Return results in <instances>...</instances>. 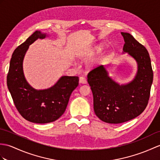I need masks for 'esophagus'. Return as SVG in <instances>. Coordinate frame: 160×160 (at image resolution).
<instances>
[{
    "mask_svg": "<svg viewBox=\"0 0 160 160\" xmlns=\"http://www.w3.org/2000/svg\"><path fill=\"white\" fill-rule=\"evenodd\" d=\"M79 82L81 84H87V80L84 77H80L79 78Z\"/></svg>",
    "mask_w": 160,
    "mask_h": 160,
    "instance_id": "esophagus-1",
    "label": "esophagus"
}]
</instances>
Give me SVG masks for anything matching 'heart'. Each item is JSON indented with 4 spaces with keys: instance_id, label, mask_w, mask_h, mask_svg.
I'll list each match as a JSON object with an SVG mask.
<instances>
[{
    "instance_id": "obj_1",
    "label": "heart",
    "mask_w": 160,
    "mask_h": 160,
    "mask_svg": "<svg viewBox=\"0 0 160 160\" xmlns=\"http://www.w3.org/2000/svg\"><path fill=\"white\" fill-rule=\"evenodd\" d=\"M101 49H102V48H101V47H100V46H99V47H98V48H97V50H98V51H99V50H101Z\"/></svg>"
}]
</instances>
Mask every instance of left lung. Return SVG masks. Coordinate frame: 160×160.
Returning <instances> with one entry per match:
<instances>
[{"instance_id":"8db88e82","label":"left lung","mask_w":160,"mask_h":160,"mask_svg":"<svg viewBox=\"0 0 160 160\" xmlns=\"http://www.w3.org/2000/svg\"><path fill=\"white\" fill-rule=\"evenodd\" d=\"M124 52L136 59L138 73L132 82L119 85L108 76L104 66L99 65L88 73L87 81L93 95L95 114L108 123H121L138 117L145 110L150 98L153 78L151 58L146 48L128 32H121Z\"/></svg>"}]
</instances>
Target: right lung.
Wrapping results in <instances>:
<instances>
[{
    "label": "right lung",
    "mask_w": 160,
    "mask_h": 160,
    "mask_svg": "<svg viewBox=\"0 0 160 160\" xmlns=\"http://www.w3.org/2000/svg\"><path fill=\"white\" fill-rule=\"evenodd\" d=\"M46 36L37 31L14 50L7 77V87L18 112L35 123H48L61 117L79 82L78 76H62L52 87L41 91L35 90L27 83L22 69L26 52L36 39Z\"/></svg>",
    "instance_id": "obj_1"
}]
</instances>
